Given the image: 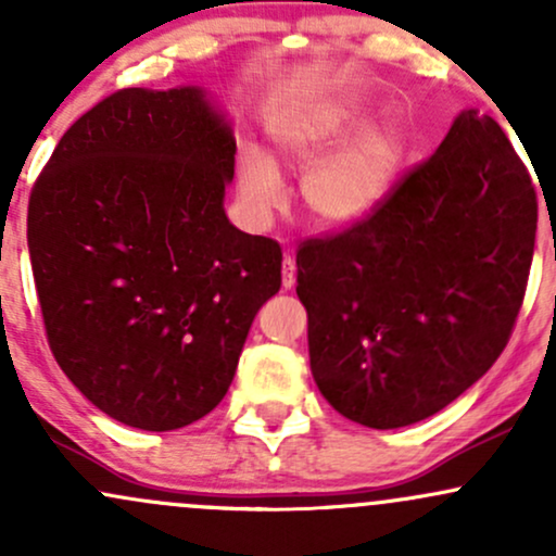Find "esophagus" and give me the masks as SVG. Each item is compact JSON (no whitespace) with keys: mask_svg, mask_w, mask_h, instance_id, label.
<instances>
[{"mask_svg":"<svg viewBox=\"0 0 556 556\" xmlns=\"http://www.w3.org/2000/svg\"><path fill=\"white\" fill-rule=\"evenodd\" d=\"M282 287L285 290L295 287V256H292V251H287L282 261Z\"/></svg>","mask_w":556,"mask_h":556,"instance_id":"esophagus-1","label":"esophagus"}]
</instances>
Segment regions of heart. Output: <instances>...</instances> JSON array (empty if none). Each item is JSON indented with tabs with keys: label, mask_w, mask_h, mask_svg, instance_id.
Returning a JSON list of instances; mask_svg holds the SVG:
<instances>
[{
	"label": "heart",
	"mask_w": 556,
	"mask_h": 556,
	"mask_svg": "<svg viewBox=\"0 0 556 556\" xmlns=\"http://www.w3.org/2000/svg\"><path fill=\"white\" fill-rule=\"evenodd\" d=\"M358 106H318L274 125L271 143L287 167L303 169L300 206L318 227H355L384 206L402 175L407 143L400 127H368ZM238 198L251 227H264L282 203V177L264 151L238 162Z\"/></svg>",
	"instance_id": "1"
}]
</instances>
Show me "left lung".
Instances as JSON below:
<instances>
[{
    "mask_svg": "<svg viewBox=\"0 0 556 556\" xmlns=\"http://www.w3.org/2000/svg\"><path fill=\"white\" fill-rule=\"evenodd\" d=\"M535 190L502 127L463 110L371 219L298 251L311 374L344 418L400 429L500 358L533 261Z\"/></svg>",
    "mask_w": 556,
    "mask_h": 556,
    "instance_id": "left-lung-1",
    "label": "left lung"
}]
</instances>
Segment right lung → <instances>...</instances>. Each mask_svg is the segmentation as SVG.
<instances>
[{"label":"right lung","mask_w":556,"mask_h":556,"mask_svg":"<svg viewBox=\"0 0 556 556\" xmlns=\"http://www.w3.org/2000/svg\"><path fill=\"white\" fill-rule=\"evenodd\" d=\"M235 132L201 86L125 88L56 143L28 203L52 353L101 413L172 431L219 405L282 251L225 212Z\"/></svg>","instance_id":"obj_1"}]
</instances>
